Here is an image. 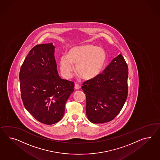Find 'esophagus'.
I'll use <instances>...</instances> for the list:
<instances>
[{"label":"esophagus","instance_id":"1","mask_svg":"<svg viewBox=\"0 0 160 160\" xmlns=\"http://www.w3.org/2000/svg\"><path fill=\"white\" fill-rule=\"evenodd\" d=\"M74 88H75V89H76V90H79V89L81 88V87H80V85H78V84L75 83V84H74Z\"/></svg>","mask_w":160,"mask_h":160}]
</instances>
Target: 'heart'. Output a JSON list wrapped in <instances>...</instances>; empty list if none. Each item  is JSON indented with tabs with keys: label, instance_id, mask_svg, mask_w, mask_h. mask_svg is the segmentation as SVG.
<instances>
[{
	"label": "heart",
	"instance_id": "b5f03b06",
	"mask_svg": "<svg viewBox=\"0 0 160 160\" xmlns=\"http://www.w3.org/2000/svg\"><path fill=\"white\" fill-rule=\"evenodd\" d=\"M107 54L101 47L86 44L72 48L68 55H63L60 58V68L63 75L71 76L76 65L77 73L85 80L95 78L101 74L105 66Z\"/></svg>",
	"mask_w": 160,
	"mask_h": 160
}]
</instances>
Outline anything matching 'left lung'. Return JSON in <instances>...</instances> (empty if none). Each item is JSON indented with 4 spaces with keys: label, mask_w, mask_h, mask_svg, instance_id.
<instances>
[{
    "label": "left lung",
    "mask_w": 160,
    "mask_h": 160,
    "mask_svg": "<svg viewBox=\"0 0 160 160\" xmlns=\"http://www.w3.org/2000/svg\"><path fill=\"white\" fill-rule=\"evenodd\" d=\"M128 68L122 55L113 59L95 78L82 83L86 96V114L91 122L113 120L120 112L128 96Z\"/></svg>",
    "instance_id": "left-lung-1"
}]
</instances>
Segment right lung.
Returning <instances> with one entry per match:
<instances>
[{"label":"right lung","instance_id":"obj_1","mask_svg":"<svg viewBox=\"0 0 160 160\" xmlns=\"http://www.w3.org/2000/svg\"><path fill=\"white\" fill-rule=\"evenodd\" d=\"M52 43L38 44L29 51L20 69L21 99L25 109L39 122L57 123L74 83L59 76Z\"/></svg>","mask_w":160,"mask_h":160}]
</instances>
